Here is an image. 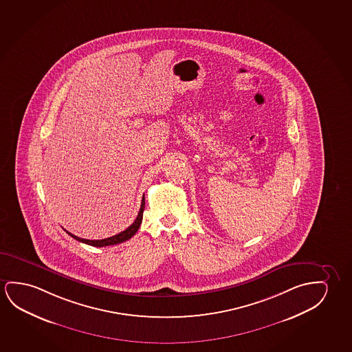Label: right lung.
I'll use <instances>...</instances> for the list:
<instances>
[{
	"mask_svg": "<svg viewBox=\"0 0 352 352\" xmlns=\"http://www.w3.org/2000/svg\"><path fill=\"white\" fill-rule=\"evenodd\" d=\"M144 205H146V201H144V195H143V197H142L141 208H140V211H138V215H137L136 220L133 221V223H132L130 227H127L125 231L120 232L119 234H116V236H109V238H105V239H98V241H89V239H84V238L74 236V234H72L70 232H65L68 233L69 236H73L74 239L82 241L85 244H89V245H92V247H108V245L120 244L122 241H129V239H130L131 236H135V233L138 231V228H140V226H141L142 223V219H143Z\"/></svg>",
	"mask_w": 352,
	"mask_h": 352,
	"instance_id": "right-lung-1",
	"label": "right lung"
}]
</instances>
